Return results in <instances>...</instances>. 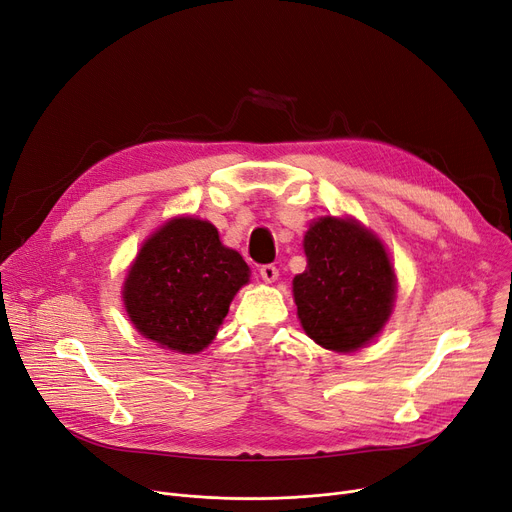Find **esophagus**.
I'll list each match as a JSON object with an SVG mask.
<instances>
[{
	"instance_id": "34e87169",
	"label": "esophagus",
	"mask_w": 512,
	"mask_h": 512,
	"mask_svg": "<svg viewBox=\"0 0 512 512\" xmlns=\"http://www.w3.org/2000/svg\"><path fill=\"white\" fill-rule=\"evenodd\" d=\"M259 276L263 278V282L272 284V282H276V280H278L280 272H278V267H276V265L267 263V265H261V267H259Z\"/></svg>"
}]
</instances>
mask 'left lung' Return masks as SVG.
Instances as JSON below:
<instances>
[{"instance_id": "1", "label": "left lung", "mask_w": 512, "mask_h": 512, "mask_svg": "<svg viewBox=\"0 0 512 512\" xmlns=\"http://www.w3.org/2000/svg\"><path fill=\"white\" fill-rule=\"evenodd\" d=\"M307 270L292 282L305 332L324 348L357 351L378 334L394 303V270L371 232L321 218L305 234Z\"/></svg>"}]
</instances>
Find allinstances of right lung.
Masks as SVG:
<instances>
[{"label":"right lung","instance_id":"obj_1","mask_svg":"<svg viewBox=\"0 0 512 512\" xmlns=\"http://www.w3.org/2000/svg\"><path fill=\"white\" fill-rule=\"evenodd\" d=\"M249 282V265L224 247L218 230L176 218L143 245L124 282L128 317L145 338L178 353H199Z\"/></svg>","mask_w":512,"mask_h":512}]
</instances>
